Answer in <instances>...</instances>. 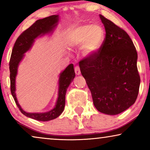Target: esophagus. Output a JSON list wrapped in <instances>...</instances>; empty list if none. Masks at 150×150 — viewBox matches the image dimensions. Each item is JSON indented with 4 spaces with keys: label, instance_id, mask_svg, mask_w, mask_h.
I'll return each mask as SVG.
<instances>
[{
    "label": "esophagus",
    "instance_id": "34e87169",
    "mask_svg": "<svg viewBox=\"0 0 150 150\" xmlns=\"http://www.w3.org/2000/svg\"><path fill=\"white\" fill-rule=\"evenodd\" d=\"M74 71H75L76 74V75L81 74V69H80L79 66H76L74 67Z\"/></svg>",
    "mask_w": 150,
    "mask_h": 150
}]
</instances>
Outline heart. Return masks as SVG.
<instances>
[{"label": "heart", "instance_id": "b5f03b06", "mask_svg": "<svg viewBox=\"0 0 150 150\" xmlns=\"http://www.w3.org/2000/svg\"><path fill=\"white\" fill-rule=\"evenodd\" d=\"M104 31L98 24H85L77 26L67 35V44L71 48L83 46V56L89 57L95 54L101 46Z\"/></svg>", "mask_w": 150, "mask_h": 150}]
</instances>
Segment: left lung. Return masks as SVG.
Listing matches in <instances>:
<instances>
[{
    "label": "left lung",
    "instance_id": "obj_1",
    "mask_svg": "<svg viewBox=\"0 0 150 150\" xmlns=\"http://www.w3.org/2000/svg\"><path fill=\"white\" fill-rule=\"evenodd\" d=\"M106 35L98 52L79 62L83 76L98 111L114 115L134 104L140 76L137 52L128 33L103 16Z\"/></svg>",
    "mask_w": 150,
    "mask_h": 150
}]
</instances>
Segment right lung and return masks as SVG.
I'll list each match as a JSON object with an SVG mask.
<instances>
[{
    "instance_id": "add662e5",
    "label": "right lung",
    "mask_w": 150,
    "mask_h": 150,
    "mask_svg": "<svg viewBox=\"0 0 150 150\" xmlns=\"http://www.w3.org/2000/svg\"><path fill=\"white\" fill-rule=\"evenodd\" d=\"M59 21V16L53 15L49 17L37 20L28 29L22 33L16 41L9 61L10 83L11 92L16 104L21 112L31 119L42 122L52 120L60 115L64 110L65 104V94L69 84L75 77L74 65L69 64L60 74L59 80L58 98L54 107L46 112H27L22 109L18 103L16 96V77L18 73V67L24 57V54L30 50L35 40L40 35L52 32Z\"/></svg>"
}]
</instances>
